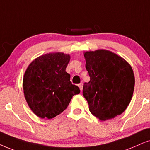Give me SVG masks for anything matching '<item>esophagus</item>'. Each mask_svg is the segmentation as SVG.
Returning a JSON list of instances; mask_svg holds the SVG:
<instances>
[{
	"label": "esophagus",
	"mask_w": 150,
	"mask_h": 150,
	"mask_svg": "<svg viewBox=\"0 0 150 150\" xmlns=\"http://www.w3.org/2000/svg\"><path fill=\"white\" fill-rule=\"evenodd\" d=\"M78 86H79V89H80L81 92L82 91V89H83V84H82V83H80V84H79L78 85Z\"/></svg>",
	"instance_id": "obj_1"
}]
</instances>
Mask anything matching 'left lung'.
I'll return each mask as SVG.
<instances>
[{
    "label": "left lung",
    "instance_id": "1",
    "mask_svg": "<svg viewBox=\"0 0 150 150\" xmlns=\"http://www.w3.org/2000/svg\"><path fill=\"white\" fill-rule=\"evenodd\" d=\"M90 81L83 86L89 111L101 120L114 118L127 109L133 96L135 78L132 66L111 51L84 52Z\"/></svg>",
    "mask_w": 150,
    "mask_h": 150
}]
</instances>
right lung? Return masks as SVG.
Segmentation results:
<instances>
[{"mask_svg": "<svg viewBox=\"0 0 150 150\" xmlns=\"http://www.w3.org/2000/svg\"><path fill=\"white\" fill-rule=\"evenodd\" d=\"M70 59L69 54L64 53H48L35 59L25 72V98L33 113L41 118L51 119L60 114L73 96L80 93L66 72Z\"/></svg>", "mask_w": 150, "mask_h": 150, "instance_id": "obj_1", "label": "right lung"}]
</instances>
